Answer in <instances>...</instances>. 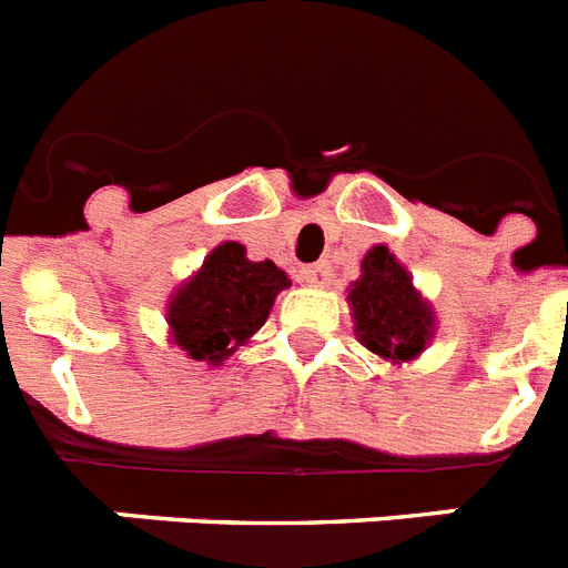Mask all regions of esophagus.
Instances as JSON below:
<instances>
[{
  "mask_svg": "<svg viewBox=\"0 0 568 568\" xmlns=\"http://www.w3.org/2000/svg\"><path fill=\"white\" fill-rule=\"evenodd\" d=\"M329 276H332V268L326 265V262H315V265L303 268V280H306L308 285H315V288H324V285L329 283Z\"/></svg>",
  "mask_w": 568,
  "mask_h": 568,
  "instance_id": "34e87169",
  "label": "esophagus"
}]
</instances>
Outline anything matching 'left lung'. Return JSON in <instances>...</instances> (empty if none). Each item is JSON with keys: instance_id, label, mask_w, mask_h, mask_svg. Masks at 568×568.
I'll list each match as a JSON object with an SVG mask.
<instances>
[{"instance_id": "left-lung-1", "label": "left lung", "mask_w": 568, "mask_h": 568, "mask_svg": "<svg viewBox=\"0 0 568 568\" xmlns=\"http://www.w3.org/2000/svg\"><path fill=\"white\" fill-rule=\"evenodd\" d=\"M347 303L356 338L394 367L417 362L435 338V308L385 244L364 253L362 276L349 283Z\"/></svg>"}]
</instances>
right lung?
<instances>
[{
	"instance_id": "obj_1",
	"label": "right lung",
	"mask_w": 568,
	"mask_h": 568,
	"mask_svg": "<svg viewBox=\"0 0 568 568\" xmlns=\"http://www.w3.org/2000/svg\"><path fill=\"white\" fill-rule=\"evenodd\" d=\"M288 285V274L271 260L253 262L244 244L221 242L169 297V344L192 362L221 367L262 329Z\"/></svg>"
}]
</instances>
